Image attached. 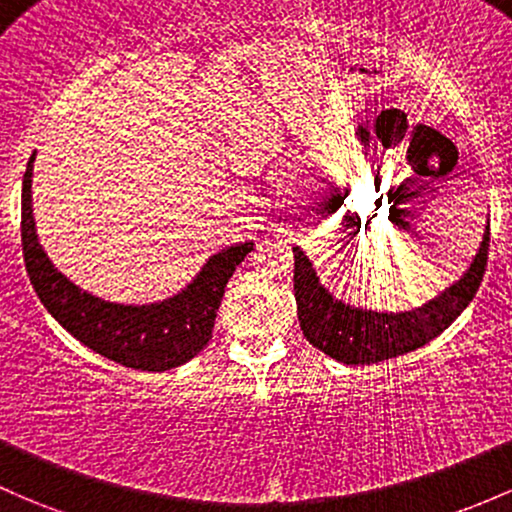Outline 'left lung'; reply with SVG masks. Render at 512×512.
Returning a JSON list of instances; mask_svg holds the SVG:
<instances>
[{
	"label": "left lung",
	"instance_id": "left-lung-1",
	"mask_svg": "<svg viewBox=\"0 0 512 512\" xmlns=\"http://www.w3.org/2000/svg\"><path fill=\"white\" fill-rule=\"evenodd\" d=\"M488 242H491V223L486 225L481 247L464 277L427 304L400 314L360 309L333 299V294L316 277L309 257L299 247H292L294 297H297V316L306 341L328 358L346 365H370L417 351L454 324L456 316L476 297L486 272Z\"/></svg>",
	"mask_w": 512,
	"mask_h": 512
}]
</instances>
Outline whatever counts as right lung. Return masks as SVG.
<instances>
[{"instance_id":"add662e5","label":"right lung","mask_w":512,"mask_h":512,"mask_svg":"<svg viewBox=\"0 0 512 512\" xmlns=\"http://www.w3.org/2000/svg\"><path fill=\"white\" fill-rule=\"evenodd\" d=\"M34 159L36 154H31L21 184V247L26 272L48 314L90 351L125 368L161 373L179 368L201 353L213 338L215 314L225 284L252 250V242L225 247L218 255L208 257L186 289L157 304L127 306L93 297L58 272L43 252L31 208Z\"/></svg>"}]
</instances>
